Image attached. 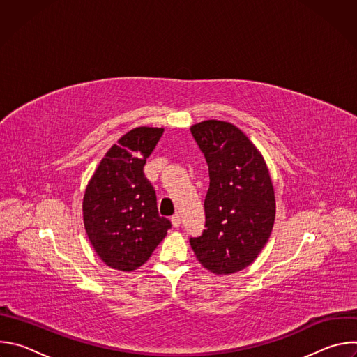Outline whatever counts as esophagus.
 <instances>
[{
  "mask_svg": "<svg viewBox=\"0 0 357 357\" xmlns=\"http://www.w3.org/2000/svg\"><path fill=\"white\" fill-rule=\"evenodd\" d=\"M171 222H172V226H174L175 229H178V227L181 226V216H179L178 213H175V215L171 218Z\"/></svg>",
  "mask_w": 357,
  "mask_h": 357,
  "instance_id": "1",
  "label": "esophagus"
}]
</instances>
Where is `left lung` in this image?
Returning a JSON list of instances; mask_svg holds the SVG:
<instances>
[{
  "label": "left lung",
  "mask_w": 357,
  "mask_h": 357,
  "mask_svg": "<svg viewBox=\"0 0 357 357\" xmlns=\"http://www.w3.org/2000/svg\"><path fill=\"white\" fill-rule=\"evenodd\" d=\"M209 167L205 230L190 237L196 259L215 274L251 264L267 243L275 218L274 189L257 148L233 124L208 120L190 127Z\"/></svg>",
  "instance_id": "obj_1"
}]
</instances>
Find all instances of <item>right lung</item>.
I'll return each instance as SVG.
<instances>
[{"label": "right lung", "mask_w": 357, "mask_h": 357, "mask_svg": "<svg viewBox=\"0 0 357 357\" xmlns=\"http://www.w3.org/2000/svg\"><path fill=\"white\" fill-rule=\"evenodd\" d=\"M164 130L138 127L113 145L100 162L83 197L89 240L109 267L132 271L142 266L167 236L154 186L144 175L146 158Z\"/></svg>", "instance_id": "right-lung-1"}]
</instances>
